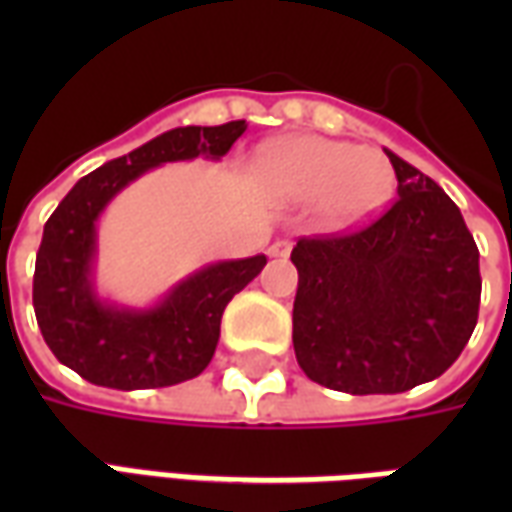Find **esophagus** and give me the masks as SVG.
Segmentation results:
<instances>
[{
	"label": "esophagus",
	"instance_id": "esophagus-1",
	"mask_svg": "<svg viewBox=\"0 0 512 512\" xmlns=\"http://www.w3.org/2000/svg\"><path fill=\"white\" fill-rule=\"evenodd\" d=\"M290 241H274V244L268 246V255L271 257H288L290 255Z\"/></svg>",
	"mask_w": 512,
	"mask_h": 512
}]
</instances>
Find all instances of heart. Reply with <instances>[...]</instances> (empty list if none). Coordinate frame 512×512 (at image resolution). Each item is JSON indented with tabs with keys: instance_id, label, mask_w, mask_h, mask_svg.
Instances as JSON below:
<instances>
[{
	"instance_id": "heart-1",
	"label": "heart",
	"mask_w": 512,
	"mask_h": 512,
	"mask_svg": "<svg viewBox=\"0 0 512 512\" xmlns=\"http://www.w3.org/2000/svg\"><path fill=\"white\" fill-rule=\"evenodd\" d=\"M260 186L277 202H315L332 227L376 219L395 197V167L378 147L326 136H299L268 147Z\"/></svg>"
}]
</instances>
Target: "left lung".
Masks as SVG:
<instances>
[{"label":"left lung","instance_id":"1","mask_svg":"<svg viewBox=\"0 0 512 512\" xmlns=\"http://www.w3.org/2000/svg\"><path fill=\"white\" fill-rule=\"evenodd\" d=\"M397 200L365 230L301 238L293 348L315 384L397 395L439 378L480 310V252L436 180L386 150Z\"/></svg>","mask_w":512,"mask_h":512}]
</instances>
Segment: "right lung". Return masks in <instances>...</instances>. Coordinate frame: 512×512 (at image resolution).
<instances>
[{
	"label": "right lung",
	"instance_id": "add662e5",
	"mask_svg": "<svg viewBox=\"0 0 512 512\" xmlns=\"http://www.w3.org/2000/svg\"><path fill=\"white\" fill-rule=\"evenodd\" d=\"M246 120L164 131L106 161L73 186L43 227L32 304L40 334L62 365L109 389H158L197 378L213 359L222 312L266 266V255L194 271L153 307H120L95 288V224L128 183L169 161L227 156Z\"/></svg>",
	"mask_w": 512,
	"mask_h": 512
}]
</instances>
